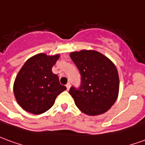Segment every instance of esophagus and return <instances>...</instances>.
<instances>
[{
  "label": "esophagus",
  "instance_id": "obj_1",
  "mask_svg": "<svg viewBox=\"0 0 145 145\" xmlns=\"http://www.w3.org/2000/svg\"><path fill=\"white\" fill-rule=\"evenodd\" d=\"M66 86V88H67V90H69V88H70V86H71V84H70L69 83H68L67 84H66V86Z\"/></svg>",
  "mask_w": 145,
  "mask_h": 145
}]
</instances>
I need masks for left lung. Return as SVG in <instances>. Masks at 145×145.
I'll return each mask as SVG.
<instances>
[{
  "label": "left lung",
  "mask_w": 145,
  "mask_h": 145,
  "mask_svg": "<svg viewBox=\"0 0 145 145\" xmlns=\"http://www.w3.org/2000/svg\"><path fill=\"white\" fill-rule=\"evenodd\" d=\"M69 56L82 80L80 88L72 86L69 89L75 104L89 116L104 114L114 104L119 93V76L114 62L95 50L72 52Z\"/></svg>",
  "instance_id": "1"
}]
</instances>
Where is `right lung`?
<instances>
[{"label": "right lung", "instance_id": "1", "mask_svg": "<svg viewBox=\"0 0 145 145\" xmlns=\"http://www.w3.org/2000/svg\"><path fill=\"white\" fill-rule=\"evenodd\" d=\"M59 57V54H37L20 69L14 83V94L25 111L33 114L45 113L53 106L57 96L66 89L52 71Z\"/></svg>", "mask_w": 145, "mask_h": 145}]
</instances>
